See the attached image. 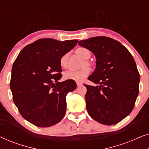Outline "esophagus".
Masks as SVG:
<instances>
[{
	"label": "esophagus",
	"instance_id": "34e87169",
	"mask_svg": "<svg viewBox=\"0 0 149 149\" xmlns=\"http://www.w3.org/2000/svg\"><path fill=\"white\" fill-rule=\"evenodd\" d=\"M82 84H83V83H81V82H79V81H77V86H80V85H81Z\"/></svg>",
	"mask_w": 149,
	"mask_h": 149
}]
</instances>
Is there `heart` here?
<instances>
[{
    "instance_id": "b5f03b06",
    "label": "heart",
    "mask_w": 149,
    "mask_h": 149,
    "mask_svg": "<svg viewBox=\"0 0 149 149\" xmlns=\"http://www.w3.org/2000/svg\"><path fill=\"white\" fill-rule=\"evenodd\" d=\"M76 54L84 60L88 59L91 56V53L88 49L84 47H79L76 49ZM68 54H66L61 57L60 60V66L62 68H66L68 64ZM90 74V69L87 67L79 70H68L64 72V78L66 80H73L75 81H81Z\"/></svg>"
}]
</instances>
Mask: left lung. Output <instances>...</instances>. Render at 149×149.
Masks as SVG:
<instances>
[{
    "label": "left lung",
    "mask_w": 149,
    "mask_h": 149,
    "mask_svg": "<svg viewBox=\"0 0 149 149\" xmlns=\"http://www.w3.org/2000/svg\"><path fill=\"white\" fill-rule=\"evenodd\" d=\"M96 58V67L89 81L97 86L84 85L87 111L102 124H117L130 115L139 93L140 74L135 60L121 42L106 36L80 40Z\"/></svg>",
    "instance_id": "obj_1"
}]
</instances>
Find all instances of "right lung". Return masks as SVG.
Listing matches in <instances>:
<instances>
[{
    "label": "right lung",
    "mask_w": 149,
    "mask_h": 149,
    "mask_svg": "<svg viewBox=\"0 0 149 149\" xmlns=\"http://www.w3.org/2000/svg\"><path fill=\"white\" fill-rule=\"evenodd\" d=\"M78 40L59 41L41 38L26 46L14 62L10 87L13 100L21 115L33 125L50 127L64 117L66 96L74 91L73 80L62 78L60 60Z\"/></svg>",
    "instance_id": "right-lung-1"
}]
</instances>
